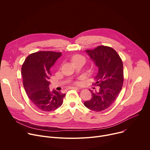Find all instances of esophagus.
<instances>
[{
  "label": "esophagus",
  "instance_id": "1",
  "mask_svg": "<svg viewBox=\"0 0 150 150\" xmlns=\"http://www.w3.org/2000/svg\"><path fill=\"white\" fill-rule=\"evenodd\" d=\"M70 89H79V88H77V87H71Z\"/></svg>",
  "mask_w": 150,
  "mask_h": 150
}]
</instances>
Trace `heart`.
<instances>
[{
    "instance_id": "1",
    "label": "heart",
    "mask_w": 150,
    "mask_h": 150,
    "mask_svg": "<svg viewBox=\"0 0 150 150\" xmlns=\"http://www.w3.org/2000/svg\"><path fill=\"white\" fill-rule=\"evenodd\" d=\"M81 58H84V57H82L81 55H75L73 57L72 61H73V62H74V61H77L79 59H81Z\"/></svg>"
}]
</instances>
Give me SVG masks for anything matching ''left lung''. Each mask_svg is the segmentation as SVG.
<instances>
[{
  "instance_id": "obj_1",
  "label": "left lung",
  "mask_w": 150,
  "mask_h": 150,
  "mask_svg": "<svg viewBox=\"0 0 150 150\" xmlns=\"http://www.w3.org/2000/svg\"><path fill=\"white\" fill-rule=\"evenodd\" d=\"M86 52L98 68L95 83L98 91H91L92 98L84 103L88 109L99 112L110 107L118 96L123 83V62L115 50L110 47L99 46Z\"/></svg>"
}]
</instances>
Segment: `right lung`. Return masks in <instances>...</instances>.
I'll return each mask as SVG.
<instances>
[{"mask_svg":"<svg viewBox=\"0 0 150 150\" xmlns=\"http://www.w3.org/2000/svg\"><path fill=\"white\" fill-rule=\"evenodd\" d=\"M62 55L61 52L40 51L28 55L21 68L25 91L31 103L44 111L61 106L65 93L49 89L51 68Z\"/></svg>","mask_w":150,"mask_h":150,"instance_id":"obj_1","label":"right lung"}]
</instances>
